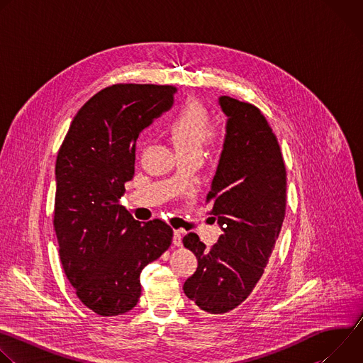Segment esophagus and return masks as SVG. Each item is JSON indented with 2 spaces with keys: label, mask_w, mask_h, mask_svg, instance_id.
I'll return each instance as SVG.
<instances>
[{
  "label": "esophagus",
  "mask_w": 363,
  "mask_h": 363,
  "mask_svg": "<svg viewBox=\"0 0 363 363\" xmlns=\"http://www.w3.org/2000/svg\"><path fill=\"white\" fill-rule=\"evenodd\" d=\"M182 234H184V231H181V230H175L174 231V244L177 247L182 245Z\"/></svg>",
  "instance_id": "1"
}]
</instances>
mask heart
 <instances>
[{
  "label": "heart",
  "instance_id": "heart-1",
  "mask_svg": "<svg viewBox=\"0 0 363 363\" xmlns=\"http://www.w3.org/2000/svg\"><path fill=\"white\" fill-rule=\"evenodd\" d=\"M168 130L181 157L202 155L205 143L217 136L210 111L195 99L188 100L177 112Z\"/></svg>",
  "mask_w": 363,
  "mask_h": 363
}]
</instances>
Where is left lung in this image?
I'll return each instance as SVG.
<instances>
[{
	"label": "left lung",
	"instance_id": "obj_1",
	"mask_svg": "<svg viewBox=\"0 0 363 363\" xmlns=\"http://www.w3.org/2000/svg\"><path fill=\"white\" fill-rule=\"evenodd\" d=\"M220 105L228 116L227 135L206 203L223 234L210 248L194 233L182 240L198 260L184 293L210 315H224L251 294L274 250L287 202L284 160L264 115L230 96H221Z\"/></svg>",
	"mask_w": 363,
	"mask_h": 363
}]
</instances>
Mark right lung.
I'll return each mask as SVG.
<instances>
[{
	"mask_svg": "<svg viewBox=\"0 0 363 363\" xmlns=\"http://www.w3.org/2000/svg\"><path fill=\"white\" fill-rule=\"evenodd\" d=\"M175 86L118 83L91 96L74 116L56 161L53 225L65 274L100 316L132 310L140 272L171 247L162 220L140 224L119 203L135 174L139 133L169 111Z\"/></svg>",
	"mask_w": 363,
	"mask_h": 363,
	"instance_id": "obj_1",
	"label": "right lung"
}]
</instances>
